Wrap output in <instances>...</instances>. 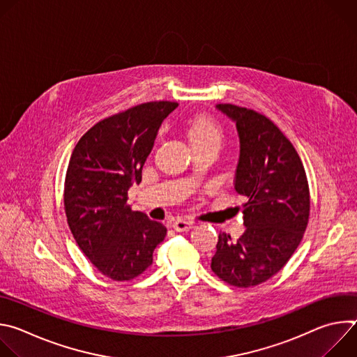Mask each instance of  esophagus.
I'll return each instance as SVG.
<instances>
[{
  "instance_id": "1",
  "label": "esophagus",
  "mask_w": 357,
  "mask_h": 357,
  "mask_svg": "<svg viewBox=\"0 0 357 357\" xmlns=\"http://www.w3.org/2000/svg\"><path fill=\"white\" fill-rule=\"evenodd\" d=\"M172 227L176 231H188V230H190L193 227V222L188 220V219H176V220H174Z\"/></svg>"
}]
</instances>
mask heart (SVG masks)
I'll use <instances>...</instances> for the list:
<instances>
[{
  "mask_svg": "<svg viewBox=\"0 0 357 357\" xmlns=\"http://www.w3.org/2000/svg\"><path fill=\"white\" fill-rule=\"evenodd\" d=\"M189 137L193 145L197 144H222L223 128L211 116L200 114L192 119L189 124Z\"/></svg>",
  "mask_w": 357,
  "mask_h": 357,
  "instance_id": "b5f03b06",
  "label": "heart"
}]
</instances>
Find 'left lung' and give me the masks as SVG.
<instances>
[{
    "label": "left lung",
    "instance_id": "obj_1",
    "mask_svg": "<svg viewBox=\"0 0 357 357\" xmlns=\"http://www.w3.org/2000/svg\"><path fill=\"white\" fill-rule=\"evenodd\" d=\"M218 110L236 123L240 157L234 189L245 231L237 240L220 233L212 271L225 282L247 288L277 274L299 245L310 220V186L289 139L266 116L234 105Z\"/></svg>",
    "mask_w": 357,
    "mask_h": 357
}]
</instances>
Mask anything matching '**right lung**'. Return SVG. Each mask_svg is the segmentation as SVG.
Segmentation results:
<instances>
[{
  "label": "right lung",
  "mask_w": 357,
  "mask_h": 357,
  "mask_svg": "<svg viewBox=\"0 0 357 357\" xmlns=\"http://www.w3.org/2000/svg\"><path fill=\"white\" fill-rule=\"evenodd\" d=\"M176 107L175 101H149L107 117L72 152L63 190L68 225L84 256L114 281L142 274L167 236L162 223L131 211L127 200L164 119Z\"/></svg>",
  "instance_id": "obj_1"
}]
</instances>
